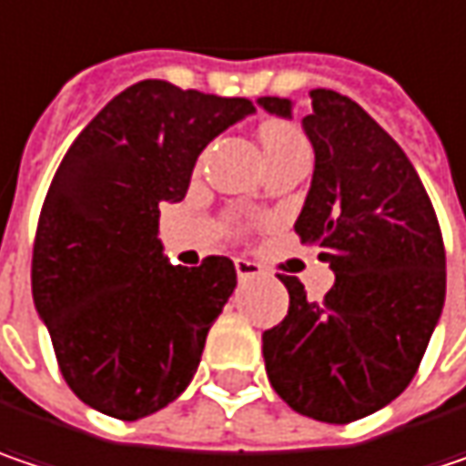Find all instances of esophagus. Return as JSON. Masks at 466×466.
Here are the masks:
<instances>
[{"label":"esophagus","instance_id":"obj_1","mask_svg":"<svg viewBox=\"0 0 466 466\" xmlns=\"http://www.w3.org/2000/svg\"><path fill=\"white\" fill-rule=\"evenodd\" d=\"M233 265H236V273H238V279H241V281H247V279H257V276H262V273H265L259 262L247 259V257H236V259H233Z\"/></svg>","mask_w":466,"mask_h":466}]
</instances>
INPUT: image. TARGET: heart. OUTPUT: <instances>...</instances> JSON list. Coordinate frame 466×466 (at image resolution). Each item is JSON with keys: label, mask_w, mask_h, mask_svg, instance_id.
Returning a JSON list of instances; mask_svg holds the SVG:
<instances>
[{"label": "heart", "mask_w": 466, "mask_h": 466, "mask_svg": "<svg viewBox=\"0 0 466 466\" xmlns=\"http://www.w3.org/2000/svg\"><path fill=\"white\" fill-rule=\"evenodd\" d=\"M294 137H302L294 127L289 124H279V121H270L262 127V143H279V140H294Z\"/></svg>", "instance_id": "1"}]
</instances>
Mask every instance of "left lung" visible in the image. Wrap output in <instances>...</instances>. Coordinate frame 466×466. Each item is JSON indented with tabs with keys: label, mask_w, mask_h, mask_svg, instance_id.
Segmentation results:
<instances>
[{
	"label": "left lung",
	"mask_w": 466,
	"mask_h": 466,
	"mask_svg": "<svg viewBox=\"0 0 466 466\" xmlns=\"http://www.w3.org/2000/svg\"><path fill=\"white\" fill-rule=\"evenodd\" d=\"M302 118L316 150L294 222L337 281L320 302L289 289V313L262 334L273 390L297 414L348 424L380 411L414 380L446 299V249L432 201L400 146L358 103L313 89ZM289 118L291 100L259 97Z\"/></svg>",
	"instance_id": "8db88e82"
}]
</instances>
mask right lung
<instances>
[{
  "label": "right lung",
  "mask_w": 466,
  "mask_h": 466,
  "mask_svg": "<svg viewBox=\"0 0 466 466\" xmlns=\"http://www.w3.org/2000/svg\"><path fill=\"white\" fill-rule=\"evenodd\" d=\"M254 111L161 79L127 86L82 129L52 177L31 291L63 380L100 414L135 421L190 384L236 289L228 257L169 265L158 204L180 201L198 153Z\"/></svg>",
  "instance_id": "obj_1"
}]
</instances>
